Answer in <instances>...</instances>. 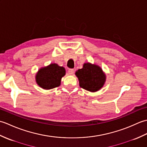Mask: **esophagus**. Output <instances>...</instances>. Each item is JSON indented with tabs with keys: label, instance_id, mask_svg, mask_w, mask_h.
Listing matches in <instances>:
<instances>
[{
	"label": "esophagus",
	"instance_id": "obj_1",
	"mask_svg": "<svg viewBox=\"0 0 147 147\" xmlns=\"http://www.w3.org/2000/svg\"><path fill=\"white\" fill-rule=\"evenodd\" d=\"M68 74H70V75H72V74H74V69H69L68 70Z\"/></svg>",
	"mask_w": 147,
	"mask_h": 147
}]
</instances>
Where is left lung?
<instances>
[{"mask_svg": "<svg viewBox=\"0 0 147 147\" xmlns=\"http://www.w3.org/2000/svg\"><path fill=\"white\" fill-rule=\"evenodd\" d=\"M81 88L90 92H96L104 85L105 76L102 69L96 65L90 63L84 64L81 69L76 72Z\"/></svg>", "mask_w": 147, "mask_h": 147, "instance_id": "8db88e82", "label": "left lung"}]
</instances>
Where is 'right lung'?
<instances>
[{"mask_svg": "<svg viewBox=\"0 0 147 147\" xmlns=\"http://www.w3.org/2000/svg\"><path fill=\"white\" fill-rule=\"evenodd\" d=\"M65 74V69L56 64H51L49 66L42 68L36 76L38 85L43 89H52L61 84V80Z\"/></svg>", "mask_w": 147, "mask_h": 147, "instance_id": "right-lung-1", "label": "right lung"}]
</instances>
